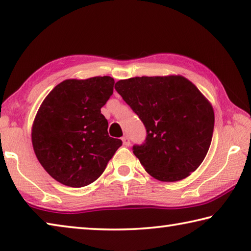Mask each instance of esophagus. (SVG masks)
Masks as SVG:
<instances>
[{"mask_svg":"<svg viewBox=\"0 0 251 251\" xmlns=\"http://www.w3.org/2000/svg\"><path fill=\"white\" fill-rule=\"evenodd\" d=\"M122 142H123V145L126 146V147H128V146H129V144H130L129 138L127 137V136H124V137L122 138Z\"/></svg>","mask_w":251,"mask_h":251,"instance_id":"obj_1","label":"esophagus"}]
</instances>
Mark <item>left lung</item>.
<instances>
[{
	"label": "left lung",
	"mask_w": 251,
	"mask_h": 251,
	"mask_svg": "<svg viewBox=\"0 0 251 251\" xmlns=\"http://www.w3.org/2000/svg\"><path fill=\"white\" fill-rule=\"evenodd\" d=\"M115 90L146 127L133 151L151 177L178 181L201 166L210 147L214 108L181 75L142 76L116 82Z\"/></svg>",
	"instance_id": "obj_1"
}]
</instances>
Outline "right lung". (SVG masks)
Returning <instances> with one entry per match:
<instances>
[{"mask_svg": "<svg viewBox=\"0 0 251 251\" xmlns=\"http://www.w3.org/2000/svg\"><path fill=\"white\" fill-rule=\"evenodd\" d=\"M114 78H70L42 101L32 125L33 150L50 177L70 187L92 184L122 145L109 137L100 108L113 94Z\"/></svg>", "mask_w": 251, "mask_h": 251, "instance_id": "obj_1", "label": "right lung"}]
</instances>
